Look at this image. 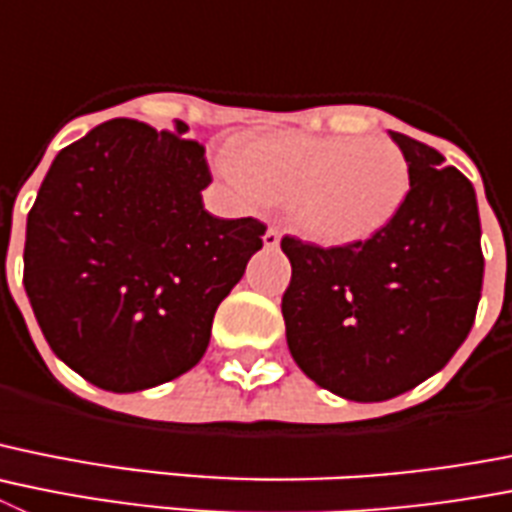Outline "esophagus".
I'll list each match as a JSON object with an SVG mask.
<instances>
[{
	"label": "esophagus",
	"instance_id": "34e87169",
	"mask_svg": "<svg viewBox=\"0 0 512 512\" xmlns=\"http://www.w3.org/2000/svg\"><path fill=\"white\" fill-rule=\"evenodd\" d=\"M279 241H281V236H279V231H276V228H269V231L264 233V246L266 248H276V246H279Z\"/></svg>",
	"mask_w": 512,
	"mask_h": 512
}]
</instances>
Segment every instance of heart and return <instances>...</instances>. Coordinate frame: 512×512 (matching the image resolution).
<instances>
[{
	"label": "heart",
	"mask_w": 512,
	"mask_h": 512,
	"mask_svg": "<svg viewBox=\"0 0 512 512\" xmlns=\"http://www.w3.org/2000/svg\"><path fill=\"white\" fill-rule=\"evenodd\" d=\"M218 167L246 198L294 200V218L322 246H355L381 233L409 195L411 170L386 137L274 131L243 139Z\"/></svg>",
	"instance_id": "obj_1"
}]
</instances>
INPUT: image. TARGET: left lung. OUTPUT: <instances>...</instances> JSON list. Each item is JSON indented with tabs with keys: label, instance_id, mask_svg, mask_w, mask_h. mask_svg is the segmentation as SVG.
Masks as SVG:
<instances>
[{
	"label": "left lung",
	"instance_id": "8db88e82",
	"mask_svg": "<svg viewBox=\"0 0 512 512\" xmlns=\"http://www.w3.org/2000/svg\"><path fill=\"white\" fill-rule=\"evenodd\" d=\"M411 187L396 218L355 246L281 238L294 363L348 401H388L449 363L470 335L485 259L475 187L429 144L391 131Z\"/></svg>",
	"mask_w": 512,
	"mask_h": 512
}]
</instances>
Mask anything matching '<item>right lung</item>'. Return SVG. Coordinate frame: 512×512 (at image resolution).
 <instances>
[{"instance_id": "obj_1", "label": "right lung", "mask_w": 512, "mask_h": 512, "mask_svg": "<svg viewBox=\"0 0 512 512\" xmlns=\"http://www.w3.org/2000/svg\"><path fill=\"white\" fill-rule=\"evenodd\" d=\"M134 119L60 149L27 215L25 292L53 353L134 393L198 365L218 304L264 246L256 218L205 210V147Z\"/></svg>"}]
</instances>
